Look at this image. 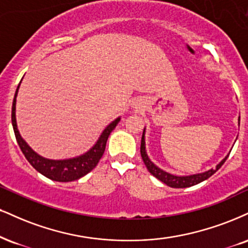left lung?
I'll use <instances>...</instances> for the list:
<instances>
[{"label":"left lung","instance_id":"obj_1","mask_svg":"<svg viewBox=\"0 0 248 248\" xmlns=\"http://www.w3.org/2000/svg\"><path fill=\"white\" fill-rule=\"evenodd\" d=\"M238 124H240V116L239 119H238ZM230 153H231V150H230ZM229 155L230 154L226 155V156L223 158L218 164H217L215 169H210L208 170V171H204L201 173H195V174L175 175V174H172V173L164 171V170L158 168L154 162H151V159L149 158L147 154V148H145V127H144V130H143L142 141H141V156H142L143 162H144L145 166H147L148 171L150 172L154 177H156L158 180H160L162 183L168 185L169 187H172V188H186V187L194 186V185H198L200 183H202V181L207 180V179L210 178L211 175L217 171V170L220 169V166H222L223 164L225 163V160L228 159Z\"/></svg>","mask_w":248,"mask_h":248}]
</instances>
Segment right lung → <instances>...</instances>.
<instances>
[{
    "mask_svg": "<svg viewBox=\"0 0 248 248\" xmlns=\"http://www.w3.org/2000/svg\"><path fill=\"white\" fill-rule=\"evenodd\" d=\"M22 82V80H20ZM20 83L17 86L16 93H15V98L13 101V111H11V121H13V127L15 136H16L17 143H18L20 150L24 154L28 162L31 164L33 168L37 170L39 173L45 175L46 178L50 179V180L59 181V183H69V181L77 180V179L84 177L89 172L92 171L95 166H97L98 162L100 158L103 157L104 151L106 148V142L108 139L109 134L112 130L116 127L121 120V116L116 118L114 121L107 126L103 133L100 134L99 139L97 142L92 145L90 150L86 151L85 154L80 155V156L67 158V159H49V158H45L40 155H38L32 149L25 140L23 139L22 135L19 134L18 127H17L16 121V98L17 93H18Z\"/></svg>",
    "mask_w": 248,
    "mask_h": 248,
    "instance_id": "obj_1",
    "label": "right lung"
}]
</instances>
